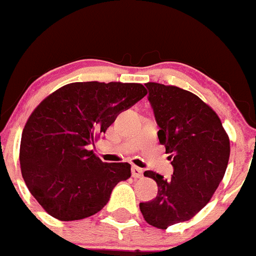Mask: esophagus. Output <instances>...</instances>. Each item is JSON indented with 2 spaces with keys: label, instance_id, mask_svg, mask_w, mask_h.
I'll list each match as a JSON object with an SVG mask.
<instances>
[{
  "label": "esophagus",
  "instance_id": "esophagus-1",
  "mask_svg": "<svg viewBox=\"0 0 256 256\" xmlns=\"http://www.w3.org/2000/svg\"><path fill=\"white\" fill-rule=\"evenodd\" d=\"M132 176L134 178H142L143 177V169L139 168V166H135V165H132Z\"/></svg>",
  "mask_w": 256,
  "mask_h": 256
}]
</instances>
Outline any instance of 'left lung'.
Masks as SVG:
<instances>
[{
	"label": "left lung",
	"instance_id": "left-lung-1",
	"mask_svg": "<svg viewBox=\"0 0 256 256\" xmlns=\"http://www.w3.org/2000/svg\"><path fill=\"white\" fill-rule=\"evenodd\" d=\"M146 87L173 174L166 180L146 170L144 177L154 180L158 190L139 208L148 224L166 229L194 218L211 200L226 170L230 143L218 116L196 95L160 83Z\"/></svg>",
	"mask_w": 256,
	"mask_h": 256
}]
</instances>
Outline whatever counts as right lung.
<instances>
[{
  "instance_id": "add662e5",
  "label": "right lung",
  "mask_w": 256,
  "mask_h": 256,
  "mask_svg": "<svg viewBox=\"0 0 256 256\" xmlns=\"http://www.w3.org/2000/svg\"><path fill=\"white\" fill-rule=\"evenodd\" d=\"M146 95L139 83L76 82L32 112L22 132L20 169L32 196L50 216L90 218L108 203L116 184L132 176L130 164L102 162L90 148Z\"/></svg>"
}]
</instances>
